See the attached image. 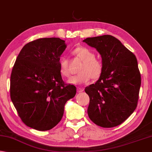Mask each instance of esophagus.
<instances>
[{
  "instance_id": "esophagus-1",
  "label": "esophagus",
  "mask_w": 152,
  "mask_h": 152,
  "mask_svg": "<svg viewBox=\"0 0 152 152\" xmlns=\"http://www.w3.org/2000/svg\"><path fill=\"white\" fill-rule=\"evenodd\" d=\"M77 92L79 93H81V92H83V91H84V88H82V87H77Z\"/></svg>"
}]
</instances>
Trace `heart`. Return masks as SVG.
I'll list each match as a JSON object with an SVG mask.
<instances>
[{
  "mask_svg": "<svg viewBox=\"0 0 152 152\" xmlns=\"http://www.w3.org/2000/svg\"><path fill=\"white\" fill-rule=\"evenodd\" d=\"M73 53L83 61L78 75L72 76L67 80L69 84L81 85L89 82L91 79L98 80L104 71V64L101 59L95 58V53L86 47H78L74 49ZM59 72L65 77L70 75L69 61L62 57L59 59Z\"/></svg>",
  "mask_w": 152,
  "mask_h": 152,
  "instance_id": "1",
  "label": "heart"
}]
</instances>
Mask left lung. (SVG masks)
Instances as JSON below:
<instances>
[{"label":"left lung","mask_w":152,"mask_h":152,"mask_svg":"<svg viewBox=\"0 0 152 152\" xmlns=\"http://www.w3.org/2000/svg\"><path fill=\"white\" fill-rule=\"evenodd\" d=\"M84 42L96 48L104 64L101 77L85 88L90 99L87 113L103 128L121 124L138 104L141 75L134 54L110 35L87 38Z\"/></svg>","instance_id":"obj_1"}]
</instances>
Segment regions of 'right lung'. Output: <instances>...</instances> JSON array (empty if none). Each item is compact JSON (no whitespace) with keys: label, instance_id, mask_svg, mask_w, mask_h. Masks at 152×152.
<instances>
[{"label":"right lung","instance_id":"right-lung-1","mask_svg":"<svg viewBox=\"0 0 152 152\" xmlns=\"http://www.w3.org/2000/svg\"><path fill=\"white\" fill-rule=\"evenodd\" d=\"M66 48L59 38L37 39L26 44L17 57L10 76V98L24 124L49 130L64 115L66 102L76 94L59 72L60 56Z\"/></svg>","mask_w":152,"mask_h":152}]
</instances>
